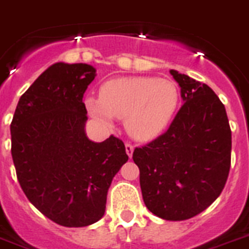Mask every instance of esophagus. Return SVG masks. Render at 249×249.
Listing matches in <instances>:
<instances>
[{"instance_id":"obj_1","label":"esophagus","mask_w":249,"mask_h":249,"mask_svg":"<svg viewBox=\"0 0 249 249\" xmlns=\"http://www.w3.org/2000/svg\"><path fill=\"white\" fill-rule=\"evenodd\" d=\"M125 150H126V154L129 156V158L133 157V152H134V147L131 145V144H125Z\"/></svg>"}]
</instances>
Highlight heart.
Here are the masks:
<instances>
[{"label": "heart", "instance_id": "1", "mask_svg": "<svg viewBox=\"0 0 249 249\" xmlns=\"http://www.w3.org/2000/svg\"><path fill=\"white\" fill-rule=\"evenodd\" d=\"M179 92L170 79L121 77L104 83L99 97L87 96L85 105L95 120L106 126L114 118L124 119L125 129L135 141L160 137L177 111Z\"/></svg>", "mask_w": 249, "mask_h": 249}]
</instances>
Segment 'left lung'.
Wrapping results in <instances>:
<instances>
[{"instance_id":"left-lung-1","label":"left lung","mask_w":249,"mask_h":249,"mask_svg":"<svg viewBox=\"0 0 249 249\" xmlns=\"http://www.w3.org/2000/svg\"><path fill=\"white\" fill-rule=\"evenodd\" d=\"M182 107L168 130L133 160L141 171L145 206L164 220H186L212 205L231 168V131L227 111L208 85L171 70Z\"/></svg>"}]
</instances>
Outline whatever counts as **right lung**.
Wrapping results in <instances>:
<instances>
[{"mask_svg":"<svg viewBox=\"0 0 249 249\" xmlns=\"http://www.w3.org/2000/svg\"><path fill=\"white\" fill-rule=\"evenodd\" d=\"M95 77L89 64H52L20 97L10 126L22 191L47 218L68 228L104 216L108 187L129 158L118 138L96 143L86 135L82 99Z\"/></svg>","mask_w":249,"mask_h":249,"instance_id":"1","label":"right lung"}]
</instances>
